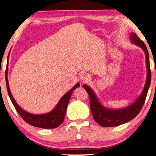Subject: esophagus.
<instances>
[{
  "instance_id": "1",
  "label": "esophagus",
  "mask_w": 156,
  "mask_h": 156,
  "mask_svg": "<svg viewBox=\"0 0 156 156\" xmlns=\"http://www.w3.org/2000/svg\"><path fill=\"white\" fill-rule=\"evenodd\" d=\"M80 79L83 82H87L90 79V75L86 72L82 73L80 75Z\"/></svg>"
}]
</instances>
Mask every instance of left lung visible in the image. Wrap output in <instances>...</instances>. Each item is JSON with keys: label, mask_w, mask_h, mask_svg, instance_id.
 <instances>
[{"label": "left lung", "mask_w": 156, "mask_h": 156, "mask_svg": "<svg viewBox=\"0 0 156 156\" xmlns=\"http://www.w3.org/2000/svg\"><path fill=\"white\" fill-rule=\"evenodd\" d=\"M130 40L133 44L141 48L143 50L145 51L147 66V79L145 87L143 88L141 94L133 104L120 109L107 108L99 102L95 93L89 86L86 84L83 86L90 96V109L94 119L100 126H103V127L118 126L134 119L141 110L145 103L149 86H150L151 74L150 64H149V53L147 47L144 42L134 32H131V34H130Z\"/></svg>", "instance_id": "left-lung-1"}]
</instances>
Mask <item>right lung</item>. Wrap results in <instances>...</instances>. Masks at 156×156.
I'll use <instances>...</instances> for the list:
<instances>
[{
  "instance_id": "add662e5",
  "label": "right lung",
  "mask_w": 156,
  "mask_h": 156,
  "mask_svg": "<svg viewBox=\"0 0 156 156\" xmlns=\"http://www.w3.org/2000/svg\"><path fill=\"white\" fill-rule=\"evenodd\" d=\"M8 63L9 62L7 60V68H6L5 71V80L6 84H7V92L14 107L16 108L17 113L20 114V115L22 117L23 119L31 126L45 129H51L57 128L61 124H62L66 112L67 105L69 104L70 96H71L73 91H74L76 88L79 87L80 83H77L74 87H72L71 90H69L68 92L66 93L62 97L59 102H58L57 105L55 106L54 109L51 111L50 112L47 113L45 114L39 115L30 113L27 112V111H26L25 110H23V108H22L18 105H17L16 101H15V99L13 98L12 94H11L7 78Z\"/></svg>"
}]
</instances>
